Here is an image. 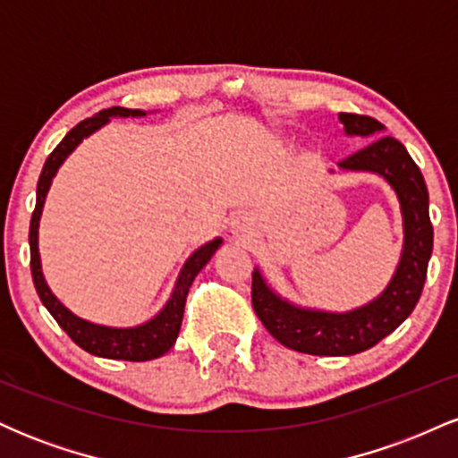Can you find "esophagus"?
I'll return each mask as SVG.
<instances>
[{
	"label": "esophagus",
	"instance_id": "34e87169",
	"mask_svg": "<svg viewBox=\"0 0 458 458\" xmlns=\"http://www.w3.org/2000/svg\"><path fill=\"white\" fill-rule=\"evenodd\" d=\"M234 230H236V233H239V230H241V225H239V224H236V225H234Z\"/></svg>",
	"mask_w": 458,
	"mask_h": 458
}]
</instances>
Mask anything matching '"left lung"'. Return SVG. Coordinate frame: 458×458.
I'll use <instances>...</instances> for the list:
<instances>
[{
	"instance_id": "8db88e82",
	"label": "left lung",
	"mask_w": 458,
	"mask_h": 458,
	"mask_svg": "<svg viewBox=\"0 0 458 458\" xmlns=\"http://www.w3.org/2000/svg\"><path fill=\"white\" fill-rule=\"evenodd\" d=\"M338 118L346 135L372 138L386 129L370 115L340 114ZM338 165L349 172H372L390 182L401 202L404 243L401 262L386 291L351 312L297 308L276 295L259 269L251 273V306L262 325L277 343L308 355H355L390 335L413 312L422 295L433 251L427 182L401 141L379 138Z\"/></svg>"
}]
</instances>
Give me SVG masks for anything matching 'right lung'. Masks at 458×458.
I'll return each mask as SVG.
<instances>
[{"mask_svg":"<svg viewBox=\"0 0 458 458\" xmlns=\"http://www.w3.org/2000/svg\"><path fill=\"white\" fill-rule=\"evenodd\" d=\"M120 115V118H127V115H146V112L140 109H127V107H109L98 112L92 118L81 120L75 129H71L66 133V138L55 146V150L47 157L43 172H40L38 187H36V208L31 213L30 222V267H31V277H34L36 293H38L43 306L49 310V314L57 320L62 329L71 335V340L77 346H81L88 353L107 357V360H127V361H148L155 357H161L163 353L172 349L178 338V331H181L182 323V312H185V301L187 293L191 282L196 280V276L211 260V256L217 251V247L222 245V239L208 241L207 245H202L199 250L193 251L189 256L185 267L181 269L178 276L174 293H172L170 301L165 303V308L157 314L155 318H150L148 323L138 325V327H103V325L88 323V320L75 317L71 310H66L57 301V297L49 291L47 286L43 269H40V254H38V224L40 215H43L45 198L49 191L51 181H54L55 172L60 170V165L64 159L71 155L72 150L81 144L83 138L92 135L94 131H98L103 124L109 123V118Z\"/></svg>","mask_w":458,"mask_h":458,"instance_id":"right-lung-1","label":"right lung"}]
</instances>
